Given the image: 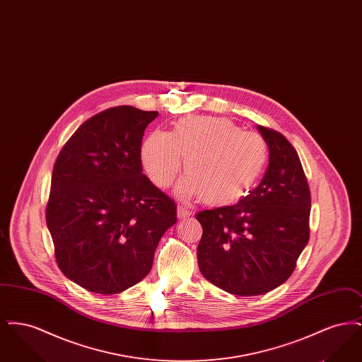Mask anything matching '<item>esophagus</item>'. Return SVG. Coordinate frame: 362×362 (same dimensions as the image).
<instances>
[{"label":"esophagus","mask_w":362,"mask_h":362,"mask_svg":"<svg viewBox=\"0 0 362 362\" xmlns=\"http://www.w3.org/2000/svg\"><path fill=\"white\" fill-rule=\"evenodd\" d=\"M191 214H192V213L189 211V209H186V207L182 206V205H177V218L183 220V218L189 217Z\"/></svg>","instance_id":"1"}]
</instances>
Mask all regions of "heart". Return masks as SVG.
<instances>
[{
	"mask_svg": "<svg viewBox=\"0 0 362 362\" xmlns=\"http://www.w3.org/2000/svg\"><path fill=\"white\" fill-rule=\"evenodd\" d=\"M269 144L225 118L194 117L175 122L170 133L152 132L142 144V165L149 179L167 189L179 176L180 189L209 205H229L252 189L269 163Z\"/></svg>",
	"mask_w": 362,
	"mask_h": 362,
	"instance_id": "obj_1",
	"label": "heart"
}]
</instances>
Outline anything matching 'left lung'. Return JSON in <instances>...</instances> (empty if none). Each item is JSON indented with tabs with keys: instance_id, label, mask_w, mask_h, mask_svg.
Here are the masks:
<instances>
[{
	"instance_id": "left-lung-1",
	"label": "left lung",
	"mask_w": 362,
	"mask_h": 362,
	"mask_svg": "<svg viewBox=\"0 0 362 362\" xmlns=\"http://www.w3.org/2000/svg\"><path fill=\"white\" fill-rule=\"evenodd\" d=\"M269 144V167L258 187L236 205L204 210L198 266L209 282L238 296L282 285L310 240V191L292 144L258 126Z\"/></svg>"
}]
</instances>
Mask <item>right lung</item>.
Returning <instances> with one entry per match:
<instances>
[{"label": "right lung", "instance_id": "add662e5", "mask_svg": "<svg viewBox=\"0 0 362 362\" xmlns=\"http://www.w3.org/2000/svg\"><path fill=\"white\" fill-rule=\"evenodd\" d=\"M157 111L118 105L86 119L55 160L46 223L58 267L98 294L149 274L176 205L142 173L144 132Z\"/></svg>", "mask_w": 362, "mask_h": 362}]
</instances>
